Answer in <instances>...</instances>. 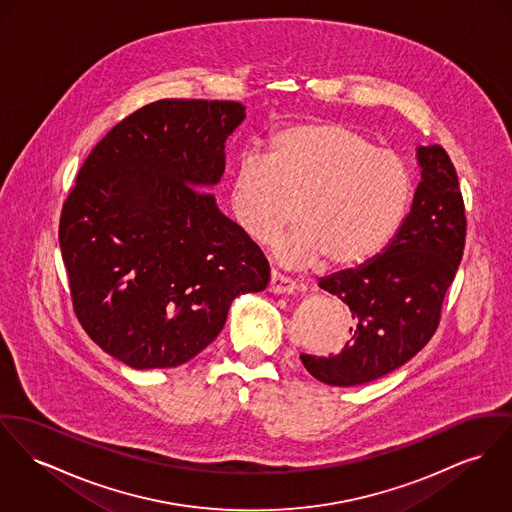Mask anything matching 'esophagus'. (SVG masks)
Instances as JSON below:
<instances>
[{"instance_id": "esophagus-1", "label": "esophagus", "mask_w": 512, "mask_h": 512, "mask_svg": "<svg viewBox=\"0 0 512 512\" xmlns=\"http://www.w3.org/2000/svg\"><path fill=\"white\" fill-rule=\"evenodd\" d=\"M296 290V282L288 276L280 275L278 271H273L271 282H269V292L273 294H292Z\"/></svg>"}]
</instances>
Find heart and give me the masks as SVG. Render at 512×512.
<instances>
[{
    "instance_id": "b5f03b06",
    "label": "heart",
    "mask_w": 512,
    "mask_h": 512,
    "mask_svg": "<svg viewBox=\"0 0 512 512\" xmlns=\"http://www.w3.org/2000/svg\"><path fill=\"white\" fill-rule=\"evenodd\" d=\"M413 195V173L401 156L378 150L345 124L312 120L273 132L267 156L245 152L237 159L228 202L237 226L259 243H269L296 214L300 226L276 241L284 265L325 259L349 269L392 239Z\"/></svg>"
}]
</instances>
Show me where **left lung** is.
<instances>
[{"label":"left lung","mask_w":512,"mask_h":512,"mask_svg":"<svg viewBox=\"0 0 512 512\" xmlns=\"http://www.w3.org/2000/svg\"><path fill=\"white\" fill-rule=\"evenodd\" d=\"M421 183L411 212L378 257L321 278L353 315L341 353L300 354L329 386H358L390 374L419 353L440 323L446 290L466 247V208L454 163L440 146L419 148Z\"/></svg>","instance_id":"obj_1"}]
</instances>
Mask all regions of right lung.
<instances>
[{"mask_svg": "<svg viewBox=\"0 0 512 512\" xmlns=\"http://www.w3.org/2000/svg\"><path fill=\"white\" fill-rule=\"evenodd\" d=\"M237 101L161 99L91 150L62 206L58 239L85 333L124 364L175 368L222 331L232 300L271 267L208 191L224 173Z\"/></svg>", "mask_w": 512, "mask_h": 512, "instance_id": "1", "label": "right lung"}]
</instances>
